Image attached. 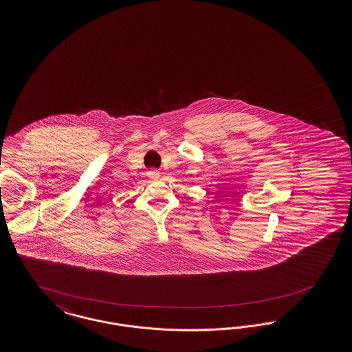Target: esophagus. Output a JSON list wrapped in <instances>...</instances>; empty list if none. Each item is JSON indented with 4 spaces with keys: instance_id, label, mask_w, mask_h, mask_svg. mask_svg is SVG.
<instances>
[{
    "instance_id": "obj_1",
    "label": "esophagus",
    "mask_w": 352,
    "mask_h": 352,
    "mask_svg": "<svg viewBox=\"0 0 352 352\" xmlns=\"http://www.w3.org/2000/svg\"><path fill=\"white\" fill-rule=\"evenodd\" d=\"M148 175L151 177V179H157V178L160 177V173H158L157 170H151V171H149Z\"/></svg>"
}]
</instances>
